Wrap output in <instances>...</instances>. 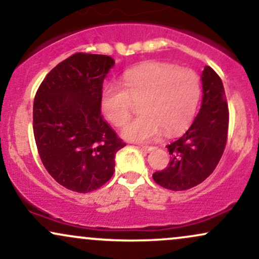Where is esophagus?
Here are the masks:
<instances>
[{
  "label": "esophagus",
  "instance_id": "obj_1",
  "mask_svg": "<svg viewBox=\"0 0 259 259\" xmlns=\"http://www.w3.org/2000/svg\"><path fill=\"white\" fill-rule=\"evenodd\" d=\"M140 148H141V151H144L145 153H148V152H151L154 147L153 146H140Z\"/></svg>",
  "mask_w": 259,
  "mask_h": 259
}]
</instances>
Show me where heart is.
Instances as JSON below:
<instances>
[{"label":"heart","mask_w":259,"mask_h":259,"mask_svg":"<svg viewBox=\"0 0 259 259\" xmlns=\"http://www.w3.org/2000/svg\"><path fill=\"white\" fill-rule=\"evenodd\" d=\"M123 85L109 84L101 94V109L114 126L130 118L133 101L139 117L126 124L123 136L133 141L157 139L163 130L175 135L189 125L201 97V80L195 70L163 62H147L126 70Z\"/></svg>","instance_id":"1"}]
</instances>
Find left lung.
Here are the masks:
<instances>
[{"label": "left lung", "instance_id": "obj_1", "mask_svg": "<svg viewBox=\"0 0 259 259\" xmlns=\"http://www.w3.org/2000/svg\"><path fill=\"white\" fill-rule=\"evenodd\" d=\"M202 105L189 130L169 144L168 167L152 175L158 185L171 191L197 186L213 173L228 139L229 109L222 79L206 65L201 75Z\"/></svg>", "mask_w": 259, "mask_h": 259}]
</instances>
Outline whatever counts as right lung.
<instances>
[{
	"mask_svg": "<svg viewBox=\"0 0 259 259\" xmlns=\"http://www.w3.org/2000/svg\"><path fill=\"white\" fill-rule=\"evenodd\" d=\"M113 65L109 56L74 53L35 95L32 127L41 162L58 184L80 194L111 179L115 153L125 146L101 114L102 82Z\"/></svg>",
	"mask_w": 259,
	"mask_h": 259,
	"instance_id": "1",
	"label": "right lung"
}]
</instances>
